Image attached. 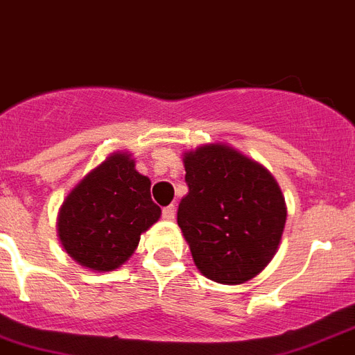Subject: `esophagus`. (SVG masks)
<instances>
[{"label":"esophagus","instance_id":"1","mask_svg":"<svg viewBox=\"0 0 355 355\" xmlns=\"http://www.w3.org/2000/svg\"><path fill=\"white\" fill-rule=\"evenodd\" d=\"M163 219H166V221H174L175 219L174 205H171V207H165V209H163Z\"/></svg>","mask_w":355,"mask_h":355}]
</instances>
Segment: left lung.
Returning <instances> with one entry per match:
<instances>
[{
    "instance_id": "left-lung-1",
    "label": "left lung",
    "mask_w": 355,
    "mask_h": 355,
    "mask_svg": "<svg viewBox=\"0 0 355 355\" xmlns=\"http://www.w3.org/2000/svg\"><path fill=\"white\" fill-rule=\"evenodd\" d=\"M189 194L178 225L205 277L241 285L279 248L286 203L274 175L227 143H205L183 154Z\"/></svg>"
}]
</instances>
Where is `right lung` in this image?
Wrapping results in <instances>:
<instances>
[{"label": "right lung", "mask_w": 355, "mask_h": 355, "mask_svg": "<svg viewBox=\"0 0 355 355\" xmlns=\"http://www.w3.org/2000/svg\"><path fill=\"white\" fill-rule=\"evenodd\" d=\"M159 218L150 180L136 171L130 152L118 150L70 190L58 212V237L78 265L112 272Z\"/></svg>", "instance_id": "right-lung-1"}]
</instances>
